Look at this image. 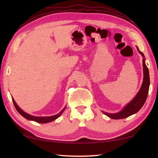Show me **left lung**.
Wrapping results in <instances>:
<instances>
[{
	"label": "left lung",
	"instance_id": "left-lung-1",
	"mask_svg": "<svg viewBox=\"0 0 158 158\" xmlns=\"http://www.w3.org/2000/svg\"><path fill=\"white\" fill-rule=\"evenodd\" d=\"M137 49L139 51L142 56L143 57V80L142 85L139 90V91L133 100L128 103L127 105L125 106L123 110L121 111L118 112L116 114H109L106 113V112H104L106 116L111 118L112 119H122L127 118L128 116H131L134 114H136L137 112L140 110L141 108L142 107L143 105L145 103L146 100L147 96H148V90H149V85H150V77H149V72L148 69L145 63V59H144V55L143 53L139 50L138 47Z\"/></svg>",
	"mask_w": 158,
	"mask_h": 158
}]
</instances>
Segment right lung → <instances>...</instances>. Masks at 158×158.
Masks as SVG:
<instances>
[{
  "label": "right lung",
  "mask_w": 158,
  "mask_h": 158,
  "mask_svg": "<svg viewBox=\"0 0 158 158\" xmlns=\"http://www.w3.org/2000/svg\"><path fill=\"white\" fill-rule=\"evenodd\" d=\"M12 102H13V103H14V105L15 106L16 109H17V111L21 115V116H22L23 117H24L25 118H26V119L30 120V121H35L37 123H49V122H52L53 121H54V120L58 118L59 117L61 114H62L63 111L65 109V107L62 111L60 112L59 114H58L56 115H54V116H52L37 117V116H31V115L28 114H26V112H24L22 110V109H21L19 107L18 105H17V103L15 102V101L14 100V99H13V98H12Z\"/></svg>",
  "instance_id": "obj_1"
}]
</instances>
